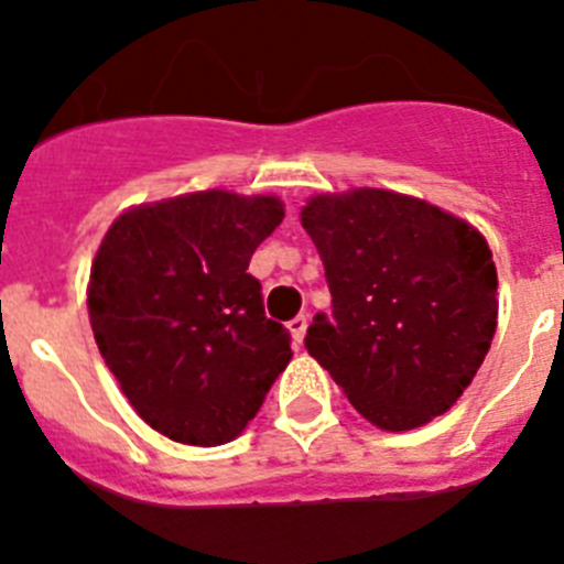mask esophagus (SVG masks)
I'll list each match as a JSON object with an SVG mask.
<instances>
[{"mask_svg":"<svg viewBox=\"0 0 564 564\" xmlns=\"http://www.w3.org/2000/svg\"><path fill=\"white\" fill-rule=\"evenodd\" d=\"M308 328V314H297L294 319H289V332H292L294 345H303V337H306Z\"/></svg>","mask_w":564,"mask_h":564,"instance_id":"obj_1","label":"esophagus"}]
</instances>
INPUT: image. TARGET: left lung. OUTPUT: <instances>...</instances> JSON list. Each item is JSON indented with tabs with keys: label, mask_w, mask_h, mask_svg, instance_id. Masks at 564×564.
I'll return each mask as SVG.
<instances>
[{
	"label": "left lung",
	"mask_w": 564,
	"mask_h": 564,
	"mask_svg": "<svg viewBox=\"0 0 564 564\" xmlns=\"http://www.w3.org/2000/svg\"><path fill=\"white\" fill-rule=\"evenodd\" d=\"M301 221L326 270L332 314L306 348L377 427H421L458 402L497 326L486 238L413 196L359 187L314 196Z\"/></svg>",
	"instance_id": "obj_1"
}]
</instances>
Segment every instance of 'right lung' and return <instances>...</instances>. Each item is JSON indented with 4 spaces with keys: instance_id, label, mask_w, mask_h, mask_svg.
Returning <instances> with one entry per match:
<instances>
[{
    "instance_id": "right-lung-1",
    "label": "right lung",
    "mask_w": 564,
    "mask_h": 564,
    "mask_svg": "<svg viewBox=\"0 0 564 564\" xmlns=\"http://www.w3.org/2000/svg\"><path fill=\"white\" fill-rule=\"evenodd\" d=\"M283 221L275 196H176L123 213L89 275V319L131 408L180 444H227L292 359L263 314L252 252Z\"/></svg>"
}]
</instances>
